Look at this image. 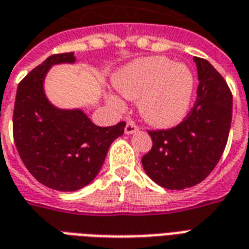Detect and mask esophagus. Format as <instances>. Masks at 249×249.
Wrapping results in <instances>:
<instances>
[{"mask_svg": "<svg viewBox=\"0 0 249 249\" xmlns=\"http://www.w3.org/2000/svg\"><path fill=\"white\" fill-rule=\"evenodd\" d=\"M137 130H139V126H137L135 121H132V120H129V121L126 123V125H125V133H126V135L136 133Z\"/></svg>", "mask_w": 249, "mask_h": 249, "instance_id": "1", "label": "esophagus"}]
</instances>
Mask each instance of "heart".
Listing matches in <instances>:
<instances>
[{
  "mask_svg": "<svg viewBox=\"0 0 249 249\" xmlns=\"http://www.w3.org/2000/svg\"><path fill=\"white\" fill-rule=\"evenodd\" d=\"M113 82L126 98H140L141 116L160 128L173 126L184 119L193 93L191 71L167 57L137 60L119 71ZM109 101L116 108H123L117 97L110 96Z\"/></svg>",
  "mask_w": 249,
  "mask_h": 249,
  "instance_id": "b5f03b06",
  "label": "heart"
}]
</instances>
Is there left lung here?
<instances>
[{"mask_svg":"<svg viewBox=\"0 0 249 249\" xmlns=\"http://www.w3.org/2000/svg\"><path fill=\"white\" fill-rule=\"evenodd\" d=\"M193 60L198 87L192 109L173 128L148 130L153 145L141 160L146 175L167 189H185L201 183L217 165L230 136V87L207 60Z\"/></svg>","mask_w":249,"mask_h":249,"instance_id":"8db88e82","label":"left lung"}]
</instances>
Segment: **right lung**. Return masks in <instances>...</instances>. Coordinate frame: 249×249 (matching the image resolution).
Wrapping results in <instances>:
<instances>
[{
    "label": "right lung",
    "instance_id": "right-lung-1",
    "mask_svg": "<svg viewBox=\"0 0 249 249\" xmlns=\"http://www.w3.org/2000/svg\"><path fill=\"white\" fill-rule=\"evenodd\" d=\"M73 52L48 57L21 80L13 112L14 144L33 178L48 188L71 192L92 181L125 123L97 126L80 109L53 107L44 93L52 65L74 62Z\"/></svg>",
    "mask_w": 249,
    "mask_h": 249
}]
</instances>
